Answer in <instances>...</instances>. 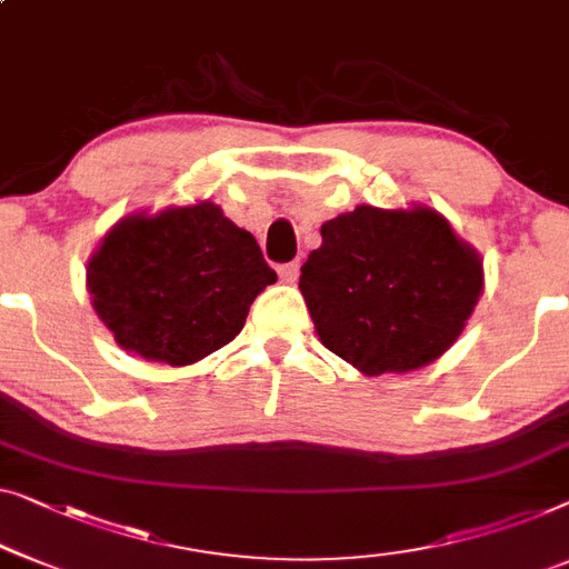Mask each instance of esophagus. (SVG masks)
<instances>
[{
    "label": "esophagus",
    "mask_w": 569,
    "mask_h": 569,
    "mask_svg": "<svg viewBox=\"0 0 569 569\" xmlns=\"http://www.w3.org/2000/svg\"><path fill=\"white\" fill-rule=\"evenodd\" d=\"M298 277H300V264H298V261H290V264L279 267V279H282V282L295 284V282H298Z\"/></svg>",
    "instance_id": "obj_1"
}]
</instances>
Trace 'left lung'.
Listing matches in <instances>:
<instances>
[{
  "label": "left lung",
  "mask_w": 569,
  "mask_h": 569,
  "mask_svg": "<svg viewBox=\"0 0 569 569\" xmlns=\"http://www.w3.org/2000/svg\"><path fill=\"white\" fill-rule=\"evenodd\" d=\"M300 292L320 341L369 377L431 365L465 331L482 261L423 204H359L320 226Z\"/></svg>",
  "instance_id": "obj_1"
}]
</instances>
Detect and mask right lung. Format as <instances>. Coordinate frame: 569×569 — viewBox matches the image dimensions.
Masks as SVG:
<instances>
[{
  "instance_id": "obj_1",
  "label": "right lung",
  "mask_w": 569,
  "mask_h": 569,
  "mask_svg": "<svg viewBox=\"0 0 569 569\" xmlns=\"http://www.w3.org/2000/svg\"><path fill=\"white\" fill-rule=\"evenodd\" d=\"M274 282L257 238L208 200L122 218L87 267L92 308L114 341L171 367L233 341Z\"/></svg>"
}]
</instances>
